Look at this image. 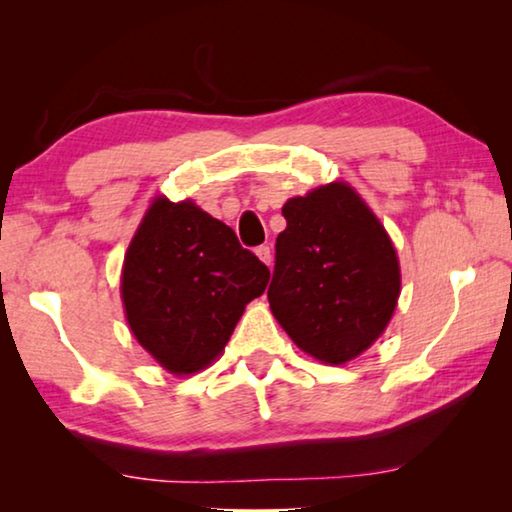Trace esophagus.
<instances>
[{"instance_id":"1","label":"esophagus","mask_w":512,"mask_h":512,"mask_svg":"<svg viewBox=\"0 0 512 512\" xmlns=\"http://www.w3.org/2000/svg\"><path fill=\"white\" fill-rule=\"evenodd\" d=\"M255 253H257V257L262 259V262H264L266 266H271V264H273V250L268 248V246H259V248L255 250Z\"/></svg>"}]
</instances>
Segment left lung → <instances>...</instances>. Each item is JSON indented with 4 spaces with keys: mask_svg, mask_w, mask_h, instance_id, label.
Segmentation results:
<instances>
[{
    "mask_svg": "<svg viewBox=\"0 0 512 512\" xmlns=\"http://www.w3.org/2000/svg\"><path fill=\"white\" fill-rule=\"evenodd\" d=\"M268 302L291 341L339 366L368 350L400 298L391 237L345 183L311 189L282 207Z\"/></svg>",
    "mask_w": 512,
    "mask_h": 512,
    "instance_id": "obj_1",
    "label": "left lung"
}]
</instances>
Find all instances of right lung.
Wrapping results in <instances>:
<instances>
[{
    "label": "right lung",
    "mask_w": 512,
    "mask_h": 512,
    "mask_svg": "<svg viewBox=\"0 0 512 512\" xmlns=\"http://www.w3.org/2000/svg\"><path fill=\"white\" fill-rule=\"evenodd\" d=\"M268 277L235 230L192 201L160 196L128 246L121 300L142 348L173 375H192L223 352Z\"/></svg>",
    "instance_id": "obj_1"
}]
</instances>
